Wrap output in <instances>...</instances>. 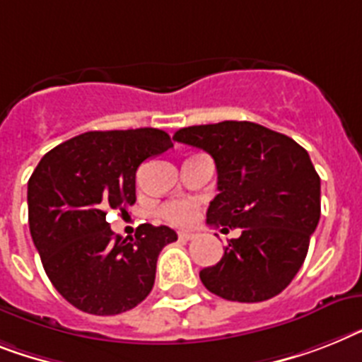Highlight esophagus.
Masks as SVG:
<instances>
[{"mask_svg":"<svg viewBox=\"0 0 362 362\" xmlns=\"http://www.w3.org/2000/svg\"><path fill=\"white\" fill-rule=\"evenodd\" d=\"M179 240H183V242H187V240H192L194 237H196V235H194V233H190V231H179Z\"/></svg>","mask_w":362,"mask_h":362,"instance_id":"34e87169","label":"esophagus"}]
</instances>
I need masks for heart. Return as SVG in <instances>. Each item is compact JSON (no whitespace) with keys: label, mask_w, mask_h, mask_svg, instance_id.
I'll return each mask as SVG.
<instances>
[{"label":"heart","mask_w":362,"mask_h":362,"mask_svg":"<svg viewBox=\"0 0 362 362\" xmlns=\"http://www.w3.org/2000/svg\"><path fill=\"white\" fill-rule=\"evenodd\" d=\"M166 220L170 223H175V226H188L196 220V205L187 199H179V202H172L168 205H164L163 211H160Z\"/></svg>","instance_id":"obj_1"}]
</instances>
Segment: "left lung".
I'll use <instances>...</instances> for the list:
<instances>
[{"label": "left lung", "mask_w": 362, "mask_h": 362, "mask_svg": "<svg viewBox=\"0 0 362 362\" xmlns=\"http://www.w3.org/2000/svg\"><path fill=\"white\" fill-rule=\"evenodd\" d=\"M175 142L207 151L218 194L207 223L240 228L214 267L199 279L223 300L255 303L291 285L320 220V177L298 142L253 122L183 127Z\"/></svg>", "instance_id": "left-lung-1"}]
</instances>
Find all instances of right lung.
I'll list each match as a JSON object with an SVG mask.
<instances>
[{
  "instance_id": "1",
  "label": "right lung",
  "mask_w": 362,
  "mask_h": 362,
  "mask_svg": "<svg viewBox=\"0 0 362 362\" xmlns=\"http://www.w3.org/2000/svg\"><path fill=\"white\" fill-rule=\"evenodd\" d=\"M170 148L168 133L153 127L88 131L47 151L29 177V229L42 267L83 313L120 315L153 288L157 257L175 231L142 223L134 238H122L107 213H127L139 166Z\"/></svg>"
}]
</instances>
